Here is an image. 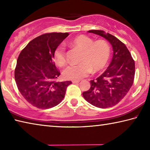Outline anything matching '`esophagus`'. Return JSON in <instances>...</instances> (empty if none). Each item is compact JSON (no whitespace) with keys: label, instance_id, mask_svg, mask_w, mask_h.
Returning <instances> with one entry per match:
<instances>
[{"label":"esophagus","instance_id":"esophagus-1","mask_svg":"<svg viewBox=\"0 0 150 150\" xmlns=\"http://www.w3.org/2000/svg\"><path fill=\"white\" fill-rule=\"evenodd\" d=\"M80 82L79 80H73L72 81V83H74V84H76V83H79Z\"/></svg>","mask_w":150,"mask_h":150}]
</instances>
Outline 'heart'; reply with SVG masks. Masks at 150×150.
Segmentation results:
<instances>
[{"label":"heart","instance_id":"obj_1","mask_svg":"<svg viewBox=\"0 0 150 150\" xmlns=\"http://www.w3.org/2000/svg\"><path fill=\"white\" fill-rule=\"evenodd\" d=\"M70 45L82 51L80 62L78 65H71L63 71V75L67 79H81L87 77L92 71L103 69L107 63L110 56V45L105 40L95 41L86 35H79L71 40ZM54 59L61 67L67 63L65 47L61 44L54 53Z\"/></svg>","mask_w":150,"mask_h":150}]
</instances>
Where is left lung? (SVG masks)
<instances>
[{
    "instance_id": "1",
    "label": "left lung",
    "mask_w": 150,
    "mask_h": 150,
    "mask_svg": "<svg viewBox=\"0 0 150 150\" xmlns=\"http://www.w3.org/2000/svg\"><path fill=\"white\" fill-rule=\"evenodd\" d=\"M88 32L108 40L112 47L113 56L105 71L90 81L91 88L83 92V96L88 103L98 108L112 107L130 89L135 75V63L125 44L117 38L103 30H92Z\"/></svg>"
}]
</instances>
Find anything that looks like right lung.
I'll return each mask as SVG.
<instances>
[{
  "label": "right lung",
  "instance_id": "1",
  "mask_svg": "<svg viewBox=\"0 0 150 150\" xmlns=\"http://www.w3.org/2000/svg\"><path fill=\"white\" fill-rule=\"evenodd\" d=\"M68 33H47L30 41L20 52L14 71L17 87L23 97L38 108H50L62 102L71 81L57 82L60 72L54 62L56 47Z\"/></svg>",
  "mask_w": 150,
  "mask_h": 150
}]
</instances>
